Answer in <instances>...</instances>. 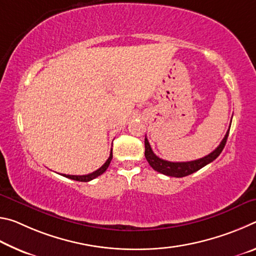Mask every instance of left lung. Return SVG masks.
I'll list each match as a JSON object with an SVG mask.
<instances>
[{
  "label": "left lung",
  "mask_w": 256,
  "mask_h": 256,
  "mask_svg": "<svg viewBox=\"0 0 256 256\" xmlns=\"http://www.w3.org/2000/svg\"><path fill=\"white\" fill-rule=\"evenodd\" d=\"M229 130H230V126H229ZM229 130L227 131L226 136H224V138H222V141L220 142V144L216 146V148L212 151L211 154H209L203 158L192 160V162H167V160H164L162 158L157 157V156L154 154V151L150 146L148 138H146H146H144L146 159L148 160L149 164L154 168L156 172H162V174H164V175L172 176V177H184V176L190 175V174H193V172H198V170H201L202 167L206 166L208 164L214 162V160L218 157L220 154H222V151L224 150V146H226Z\"/></svg>",
  "instance_id": "1"
}]
</instances>
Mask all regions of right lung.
Here are the masks:
<instances>
[{
	"label": "right lung",
	"instance_id": "add662e5",
	"mask_svg": "<svg viewBox=\"0 0 256 256\" xmlns=\"http://www.w3.org/2000/svg\"><path fill=\"white\" fill-rule=\"evenodd\" d=\"M112 149L110 150V157H108V159L106 160V162L102 166L99 168V170H94V172H90V174H88V175H66V174H62V175L68 177V178H71L73 180L89 182V180H92L94 178H96V177H98V176H100L102 172H106V170L108 168V166H110V164L112 162Z\"/></svg>",
	"mask_w": 256,
	"mask_h": 256
}]
</instances>
